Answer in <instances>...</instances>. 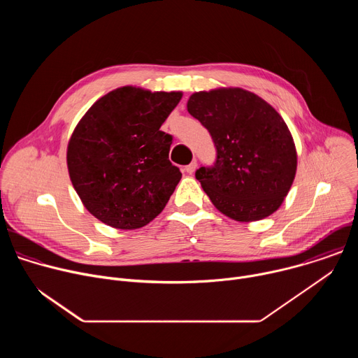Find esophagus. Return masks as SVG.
Here are the masks:
<instances>
[{"instance_id": "1", "label": "esophagus", "mask_w": 358, "mask_h": 358, "mask_svg": "<svg viewBox=\"0 0 358 358\" xmlns=\"http://www.w3.org/2000/svg\"><path fill=\"white\" fill-rule=\"evenodd\" d=\"M195 170H196V162H192L191 164H188V166L185 167V171H187L188 174H192Z\"/></svg>"}]
</instances>
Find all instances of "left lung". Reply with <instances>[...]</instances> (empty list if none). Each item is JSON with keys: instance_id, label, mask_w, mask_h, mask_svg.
<instances>
[{"instance_id": "obj_1", "label": "left lung", "mask_w": 358, "mask_h": 358, "mask_svg": "<svg viewBox=\"0 0 358 358\" xmlns=\"http://www.w3.org/2000/svg\"><path fill=\"white\" fill-rule=\"evenodd\" d=\"M187 109L217 147L214 167L195 173L215 208L239 222L273 214L297 169L296 145L282 116L262 97L241 87L195 92Z\"/></svg>"}]
</instances>
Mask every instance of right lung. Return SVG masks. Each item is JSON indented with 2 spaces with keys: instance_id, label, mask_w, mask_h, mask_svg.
<instances>
[{
  "instance_id": "right-lung-1",
  "label": "right lung",
  "mask_w": 358,
  "mask_h": 358,
  "mask_svg": "<svg viewBox=\"0 0 358 358\" xmlns=\"http://www.w3.org/2000/svg\"><path fill=\"white\" fill-rule=\"evenodd\" d=\"M182 92L123 86L101 96L76 124L68 171L85 208L117 229H137L166 207L181 180L160 130Z\"/></svg>"
}]
</instances>
